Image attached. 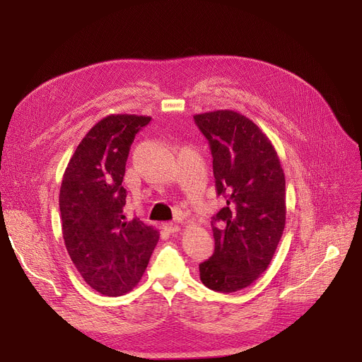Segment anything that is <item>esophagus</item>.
<instances>
[{
	"label": "esophagus",
	"instance_id": "34e87169",
	"mask_svg": "<svg viewBox=\"0 0 362 362\" xmlns=\"http://www.w3.org/2000/svg\"><path fill=\"white\" fill-rule=\"evenodd\" d=\"M163 227L167 233H177L180 230V226L177 223H165Z\"/></svg>",
	"mask_w": 362,
	"mask_h": 362
}]
</instances>
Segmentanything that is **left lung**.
<instances>
[{
    "mask_svg": "<svg viewBox=\"0 0 362 362\" xmlns=\"http://www.w3.org/2000/svg\"><path fill=\"white\" fill-rule=\"evenodd\" d=\"M194 119L210 142L217 194L226 198L213 221L216 250L199 264V277L208 289L230 293L252 284L274 257L286 224V180L272 141L248 117L217 110Z\"/></svg>",
    "mask_w": 362,
    "mask_h": 362,
    "instance_id": "left-lung-1",
    "label": "left lung"
}]
</instances>
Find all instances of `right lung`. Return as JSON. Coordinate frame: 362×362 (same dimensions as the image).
Here are the masks:
<instances>
[{"label": "right lung", "instance_id": "right-lung-1", "mask_svg": "<svg viewBox=\"0 0 362 362\" xmlns=\"http://www.w3.org/2000/svg\"><path fill=\"white\" fill-rule=\"evenodd\" d=\"M149 116L110 114L81 141L63 175L60 218L66 250L83 280L105 296L130 292L142 279L160 232L127 220L122 186L130 145Z\"/></svg>", "mask_w": 362, "mask_h": 362}]
</instances>
